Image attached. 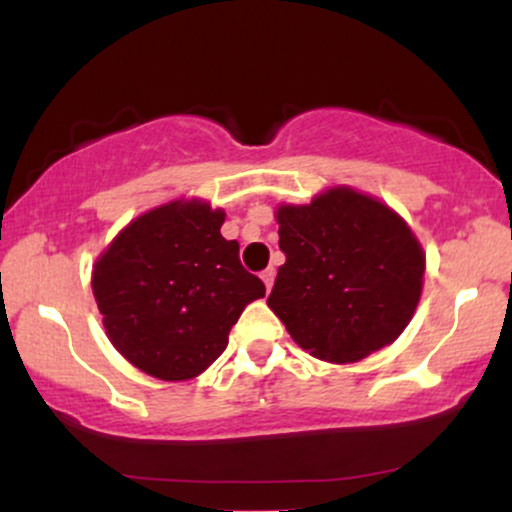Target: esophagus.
<instances>
[{"mask_svg":"<svg viewBox=\"0 0 512 512\" xmlns=\"http://www.w3.org/2000/svg\"><path fill=\"white\" fill-rule=\"evenodd\" d=\"M274 276H276V272H274V267L264 269V272H262V281H264V286H267V291H269V289H272V286H274Z\"/></svg>","mask_w":512,"mask_h":512,"instance_id":"esophagus-1","label":"esophagus"}]
</instances>
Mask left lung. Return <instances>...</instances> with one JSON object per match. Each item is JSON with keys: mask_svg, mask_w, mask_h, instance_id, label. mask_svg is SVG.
Instances as JSON below:
<instances>
[{"mask_svg": "<svg viewBox=\"0 0 512 512\" xmlns=\"http://www.w3.org/2000/svg\"><path fill=\"white\" fill-rule=\"evenodd\" d=\"M279 267L267 305L301 349L351 363L409 325L426 257L411 228L378 199L334 187L310 204H281Z\"/></svg>", "mask_w": 512, "mask_h": 512, "instance_id": "8db88e82", "label": "left lung"}]
</instances>
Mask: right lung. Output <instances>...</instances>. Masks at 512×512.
Returning a JSON list of instances; mask_svg holds the SVG:
<instances>
[{
  "label": "right lung",
  "mask_w": 512,
  "mask_h": 512,
  "mask_svg": "<svg viewBox=\"0 0 512 512\" xmlns=\"http://www.w3.org/2000/svg\"><path fill=\"white\" fill-rule=\"evenodd\" d=\"M221 209L190 199L146 211L93 264L105 332L132 366L190 380L228 346V332L264 284L221 236Z\"/></svg>",
  "instance_id": "right-lung-1"
}]
</instances>
